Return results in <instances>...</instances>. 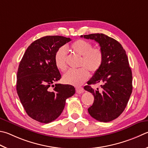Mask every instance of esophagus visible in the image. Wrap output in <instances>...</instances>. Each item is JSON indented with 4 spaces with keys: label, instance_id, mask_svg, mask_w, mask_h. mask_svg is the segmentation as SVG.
Returning <instances> with one entry per match:
<instances>
[{
    "label": "esophagus",
    "instance_id": "obj_1",
    "mask_svg": "<svg viewBox=\"0 0 148 148\" xmlns=\"http://www.w3.org/2000/svg\"><path fill=\"white\" fill-rule=\"evenodd\" d=\"M76 91L77 94H82L83 92H84V90H83V87H76Z\"/></svg>",
    "mask_w": 148,
    "mask_h": 148
}]
</instances>
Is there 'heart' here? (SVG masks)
Segmentation results:
<instances>
[{"instance_id":"b5f03b06","label":"heart","mask_w":148,"mask_h":148,"mask_svg":"<svg viewBox=\"0 0 148 148\" xmlns=\"http://www.w3.org/2000/svg\"><path fill=\"white\" fill-rule=\"evenodd\" d=\"M71 50L77 56H81L78 69L69 70L63 75V79L67 84L79 86L86 82L89 77L90 71L92 73L97 72L102 65L103 53L100 48H92V44L85 40L79 39L72 43ZM56 66L61 71L66 69V53L63 47L56 51L54 56Z\"/></svg>"}]
</instances>
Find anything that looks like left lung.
Listing matches in <instances>:
<instances>
[{
	"mask_svg": "<svg viewBox=\"0 0 148 148\" xmlns=\"http://www.w3.org/2000/svg\"><path fill=\"white\" fill-rule=\"evenodd\" d=\"M98 42L103 53L100 69L96 72L84 89L92 94L95 100L88 109L93 119L108 122L124 111L133 90L132 72L125 50L116 40L103 34L81 36ZM101 82V89L94 90L90 84Z\"/></svg>",
	"mask_w": 148,
	"mask_h": 148,
	"instance_id": "left-lung-1",
	"label": "left lung"
}]
</instances>
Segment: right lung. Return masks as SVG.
I'll return each instance as SVG.
<instances>
[{"label":"right lung","mask_w":148,"mask_h":148,"mask_svg":"<svg viewBox=\"0 0 148 148\" xmlns=\"http://www.w3.org/2000/svg\"><path fill=\"white\" fill-rule=\"evenodd\" d=\"M71 38L60 36L42 37L29 45L19 63L17 92L29 117L44 123L60 116L66 100L75 93L71 85L53 83L61 79L54 56Z\"/></svg>","instance_id":"1"}]
</instances>
